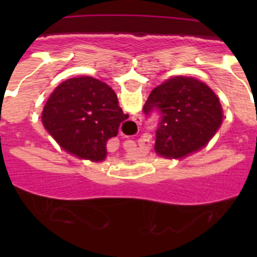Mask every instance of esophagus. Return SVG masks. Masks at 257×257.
<instances>
[{"label":"esophagus","mask_w":257,"mask_h":257,"mask_svg":"<svg viewBox=\"0 0 257 257\" xmlns=\"http://www.w3.org/2000/svg\"><path fill=\"white\" fill-rule=\"evenodd\" d=\"M134 119H135V122L138 124L142 123V117H140V115H135V118H134Z\"/></svg>","instance_id":"34e87169"}]
</instances>
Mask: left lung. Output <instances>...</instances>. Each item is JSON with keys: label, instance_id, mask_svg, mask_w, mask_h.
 Returning <instances> with one entry per match:
<instances>
[{"label": "left lung", "instance_id": "left-lung-1", "mask_svg": "<svg viewBox=\"0 0 257 257\" xmlns=\"http://www.w3.org/2000/svg\"><path fill=\"white\" fill-rule=\"evenodd\" d=\"M143 112L148 117L160 115L154 151L166 158H181L202 149L222 122L219 97L192 77H174L157 86Z\"/></svg>", "mask_w": 257, "mask_h": 257}]
</instances>
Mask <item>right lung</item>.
Instances as JSON below:
<instances>
[{"instance_id": "right-lung-1", "label": "right lung", "mask_w": 257, "mask_h": 257, "mask_svg": "<svg viewBox=\"0 0 257 257\" xmlns=\"http://www.w3.org/2000/svg\"><path fill=\"white\" fill-rule=\"evenodd\" d=\"M126 118L112 87L88 76L61 82L42 110L45 128L61 148L94 162L105 158L106 142Z\"/></svg>"}]
</instances>
